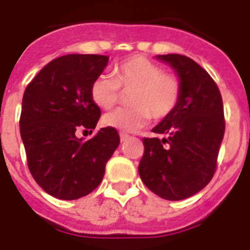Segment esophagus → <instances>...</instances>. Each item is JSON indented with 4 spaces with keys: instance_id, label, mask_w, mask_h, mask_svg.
<instances>
[{
    "instance_id": "esophagus-1",
    "label": "esophagus",
    "mask_w": 250,
    "mask_h": 250,
    "mask_svg": "<svg viewBox=\"0 0 250 250\" xmlns=\"http://www.w3.org/2000/svg\"><path fill=\"white\" fill-rule=\"evenodd\" d=\"M129 139V135L128 133H125V132H121V141H127Z\"/></svg>"
}]
</instances>
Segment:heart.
Here are the masks:
<instances>
[{
    "label": "heart",
    "mask_w": 250,
    "mask_h": 250,
    "mask_svg": "<svg viewBox=\"0 0 250 250\" xmlns=\"http://www.w3.org/2000/svg\"><path fill=\"white\" fill-rule=\"evenodd\" d=\"M127 96L128 107L106 114L102 122L111 128L133 132L144 127L150 118L161 121L174 113L182 83L178 76L165 72L160 64L144 56H132L117 64L110 75L97 76L90 85V98L100 109L109 110Z\"/></svg>",
    "instance_id": "obj_1"
}]
</instances>
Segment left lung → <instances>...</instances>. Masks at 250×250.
Returning <instances> with one entry per match:
<instances>
[{
    "label": "left lung",
    "mask_w": 250,
    "mask_h": 250,
    "mask_svg": "<svg viewBox=\"0 0 250 250\" xmlns=\"http://www.w3.org/2000/svg\"><path fill=\"white\" fill-rule=\"evenodd\" d=\"M178 74L182 96L174 113L153 128L166 137H144L139 174L157 196L179 201L193 196L213 179L225 135L221 92L206 70L189 57L166 54Z\"/></svg>",
    "instance_id": "8db88e82"
}]
</instances>
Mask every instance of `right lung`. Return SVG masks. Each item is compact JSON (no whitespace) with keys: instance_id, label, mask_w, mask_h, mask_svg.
I'll use <instances>...</instances> for the list:
<instances>
[{"instance_id":"obj_1","label":"right lung","mask_w":250,"mask_h":250,"mask_svg":"<svg viewBox=\"0 0 250 250\" xmlns=\"http://www.w3.org/2000/svg\"><path fill=\"white\" fill-rule=\"evenodd\" d=\"M109 57L67 54L49 62L23 94L21 136L33 179L50 196L76 200L102 182L105 166L121 143L115 128L105 127L90 140L76 129L96 128L101 110L90 85Z\"/></svg>"}]
</instances>
